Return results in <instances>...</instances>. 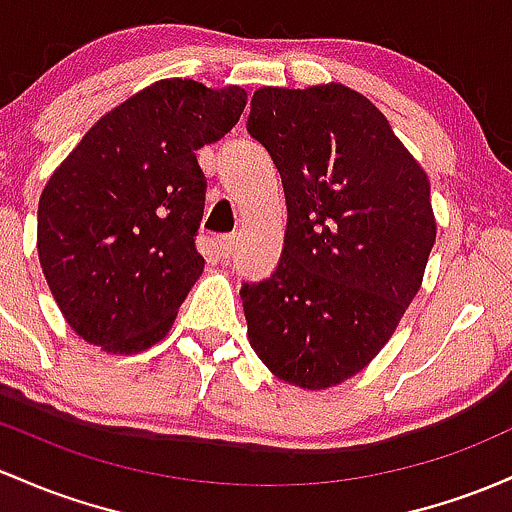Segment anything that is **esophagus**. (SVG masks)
<instances>
[{"label":"esophagus","mask_w":512,"mask_h":512,"mask_svg":"<svg viewBox=\"0 0 512 512\" xmlns=\"http://www.w3.org/2000/svg\"><path fill=\"white\" fill-rule=\"evenodd\" d=\"M233 245H235V235L226 233V235H218L216 238V247L223 257H228L230 252H233Z\"/></svg>","instance_id":"1"}]
</instances>
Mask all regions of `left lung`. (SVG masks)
<instances>
[{"instance_id": "8db88e82", "label": "left lung", "mask_w": 512, "mask_h": 512, "mask_svg": "<svg viewBox=\"0 0 512 512\" xmlns=\"http://www.w3.org/2000/svg\"><path fill=\"white\" fill-rule=\"evenodd\" d=\"M247 131L289 211L279 267L240 289L247 338L286 384L328 389L379 355L423 284L430 179L372 101L338 82L257 89Z\"/></svg>"}]
</instances>
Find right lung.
<instances>
[{
    "instance_id": "1",
    "label": "right lung",
    "mask_w": 512,
    "mask_h": 512,
    "mask_svg": "<svg viewBox=\"0 0 512 512\" xmlns=\"http://www.w3.org/2000/svg\"><path fill=\"white\" fill-rule=\"evenodd\" d=\"M247 104L238 84L160 80L84 133L38 201V260L82 340L136 355L170 333L204 272L196 230L206 177L196 150Z\"/></svg>"
}]
</instances>
